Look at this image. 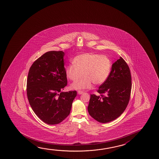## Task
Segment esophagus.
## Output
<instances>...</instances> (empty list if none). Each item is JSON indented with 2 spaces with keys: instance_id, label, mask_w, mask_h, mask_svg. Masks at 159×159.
I'll return each mask as SVG.
<instances>
[{
  "instance_id": "34e87169",
  "label": "esophagus",
  "mask_w": 159,
  "mask_h": 159,
  "mask_svg": "<svg viewBox=\"0 0 159 159\" xmlns=\"http://www.w3.org/2000/svg\"><path fill=\"white\" fill-rule=\"evenodd\" d=\"M83 93L84 92L83 91H78V93L79 95H80V94H82V93Z\"/></svg>"
}]
</instances>
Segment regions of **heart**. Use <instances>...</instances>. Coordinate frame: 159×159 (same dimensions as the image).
Wrapping results in <instances>:
<instances>
[{
	"label": "heart",
	"instance_id": "1",
	"mask_svg": "<svg viewBox=\"0 0 159 159\" xmlns=\"http://www.w3.org/2000/svg\"><path fill=\"white\" fill-rule=\"evenodd\" d=\"M112 62L109 57L100 54L87 53L79 54L74 57L73 64L66 68V78L73 82L71 88L79 89L90 88L92 83L95 85L103 83L110 75Z\"/></svg>",
	"mask_w": 159,
	"mask_h": 159
}]
</instances>
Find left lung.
<instances>
[{"mask_svg": "<svg viewBox=\"0 0 159 159\" xmlns=\"http://www.w3.org/2000/svg\"><path fill=\"white\" fill-rule=\"evenodd\" d=\"M132 89L129 68L120 57L113 64L107 79L101 85L98 93L90 95L89 113L98 122H110L119 117L129 103Z\"/></svg>", "mask_w": 159, "mask_h": 159, "instance_id": "1", "label": "left lung"}]
</instances>
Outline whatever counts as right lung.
Here are the masks:
<instances>
[{"label": "right lung", "instance_id": "1", "mask_svg": "<svg viewBox=\"0 0 159 159\" xmlns=\"http://www.w3.org/2000/svg\"><path fill=\"white\" fill-rule=\"evenodd\" d=\"M64 53L49 51L34 62L27 79V96L32 110L48 125H57L70 112L76 91L62 92L67 85Z\"/></svg>", "mask_w": 159, "mask_h": 159}]
</instances>
